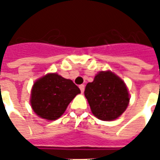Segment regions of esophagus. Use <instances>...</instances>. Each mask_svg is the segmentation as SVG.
I'll return each mask as SVG.
<instances>
[{"label":"esophagus","mask_w":160,"mask_h":160,"mask_svg":"<svg viewBox=\"0 0 160 160\" xmlns=\"http://www.w3.org/2000/svg\"><path fill=\"white\" fill-rule=\"evenodd\" d=\"M84 84H81V85H79V88H80V90H81V92L83 93V92H84Z\"/></svg>","instance_id":"esophagus-1"}]
</instances>
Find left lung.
Segmentation results:
<instances>
[{"label":"left lung","mask_w":160,"mask_h":160,"mask_svg":"<svg viewBox=\"0 0 160 160\" xmlns=\"http://www.w3.org/2000/svg\"><path fill=\"white\" fill-rule=\"evenodd\" d=\"M84 96L92 113L102 121L118 119L130 102L126 83L110 70L99 71L93 81L86 84Z\"/></svg>","instance_id":"left-lung-1"}]
</instances>
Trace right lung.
<instances>
[{"label": "right lung", "mask_w": 160, "mask_h": 160, "mask_svg": "<svg viewBox=\"0 0 160 160\" xmlns=\"http://www.w3.org/2000/svg\"><path fill=\"white\" fill-rule=\"evenodd\" d=\"M81 91L72 80L57 73H48L33 84L30 105L39 118L53 121L64 114L71 101Z\"/></svg>", "instance_id": "right-lung-1"}]
</instances>
